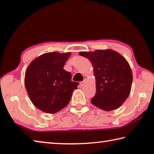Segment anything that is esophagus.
Returning <instances> with one entry per match:
<instances>
[{"instance_id": "1", "label": "esophagus", "mask_w": 154, "mask_h": 154, "mask_svg": "<svg viewBox=\"0 0 154 154\" xmlns=\"http://www.w3.org/2000/svg\"><path fill=\"white\" fill-rule=\"evenodd\" d=\"M85 82V80H83V82H82L80 83V88H83V85H84V83Z\"/></svg>"}]
</instances>
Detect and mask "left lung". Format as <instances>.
<instances>
[{
	"label": "left lung",
	"instance_id": "obj_1",
	"mask_svg": "<svg viewBox=\"0 0 154 154\" xmlns=\"http://www.w3.org/2000/svg\"><path fill=\"white\" fill-rule=\"evenodd\" d=\"M92 62L96 78V94L91 103L104 111L119 108L128 97L132 72L128 62L111 49L79 52Z\"/></svg>",
	"mask_w": 154,
	"mask_h": 154
}]
</instances>
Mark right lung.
<instances>
[{"label":"right lung","instance_id":"1","mask_svg":"<svg viewBox=\"0 0 154 154\" xmlns=\"http://www.w3.org/2000/svg\"><path fill=\"white\" fill-rule=\"evenodd\" d=\"M71 53L49 52L35 58L25 73V86L36 108L56 113L71 100L79 83L71 82V74L63 69Z\"/></svg>","mask_w":154,"mask_h":154}]
</instances>
